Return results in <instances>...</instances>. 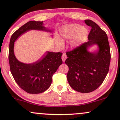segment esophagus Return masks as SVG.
Wrapping results in <instances>:
<instances>
[{
  "label": "esophagus",
  "mask_w": 120,
  "mask_h": 120,
  "mask_svg": "<svg viewBox=\"0 0 120 120\" xmlns=\"http://www.w3.org/2000/svg\"><path fill=\"white\" fill-rule=\"evenodd\" d=\"M67 58V56H66V53H63L62 56V60L63 62H64Z\"/></svg>",
  "instance_id": "obj_1"
}]
</instances>
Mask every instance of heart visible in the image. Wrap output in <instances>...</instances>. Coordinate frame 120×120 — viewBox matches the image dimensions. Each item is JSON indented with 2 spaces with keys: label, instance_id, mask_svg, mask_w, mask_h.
<instances>
[{
  "label": "heart",
  "instance_id": "1",
  "mask_svg": "<svg viewBox=\"0 0 120 120\" xmlns=\"http://www.w3.org/2000/svg\"><path fill=\"white\" fill-rule=\"evenodd\" d=\"M76 35L74 43V45L84 41L88 36V30L85 28H82L79 25H72L67 26L61 31V36L65 40H70ZM59 46H62L63 43L59 40L57 43Z\"/></svg>",
  "mask_w": 120,
  "mask_h": 120
}]
</instances>
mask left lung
<instances>
[{
  "label": "left lung",
  "mask_w": 120,
  "mask_h": 120,
  "mask_svg": "<svg viewBox=\"0 0 120 120\" xmlns=\"http://www.w3.org/2000/svg\"><path fill=\"white\" fill-rule=\"evenodd\" d=\"M85 23L91 29L89 40L66 53L65 63L68 67L67 78L71 87L83 93L96 90L105 80L111 61V52L107 34L96 23L90 19ZM98 44L99 51L91 53L87 48Z\"/></svg>",
  "instance_id": "1"
}]
</instances>
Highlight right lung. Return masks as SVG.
Instances as JSON below:
<instances>
[{
    "label": "right lung",
    "mask_w": 120,
    "mask_h": 120,
    "mask_svg": "<svg viewBox=\"0 0 120 120\" xmlns=\"http://www.w3.org/2000/svg\"><path fill=\"white\" fill-rule=\"evenodd\" d=\"M30 30H46L41 21H31L21 26L11 36L8 58L11 74L18 86L28 93L39 94L50 87L53 74L62 64V53L48 52L42 60L32 64L18 61L14 54V43L18 36Z\"/></svg>",
    "instance_id": "1"
}]
</instances>
